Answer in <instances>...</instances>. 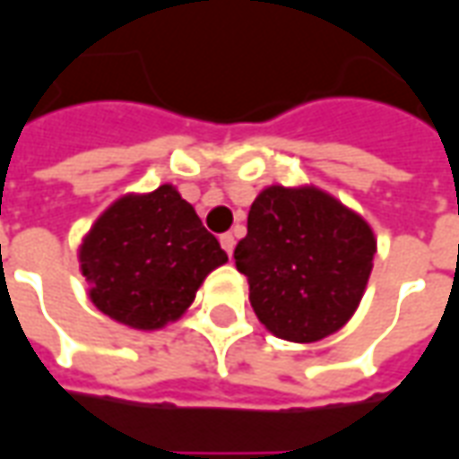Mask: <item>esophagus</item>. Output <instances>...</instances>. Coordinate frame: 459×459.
Returning <instances> with one entry per match:
<instances>
[{
    "label": "esophagus",
    "instance_id": "obj_1",
    "mask_svg": "<svg viewBox=\"0 0 459 459\" xmlns=\"http://www.w3.org/2000/svg\"><path fill=\"white\" fill-rule=\"evenodd\" d=\"M220 245H222V249L227 252V255L232 256V252H235V237L227 232V235L220 237Z\"/></svg>",
    "mask_w": 459,
    "mask_h": 459
}]
</instances>
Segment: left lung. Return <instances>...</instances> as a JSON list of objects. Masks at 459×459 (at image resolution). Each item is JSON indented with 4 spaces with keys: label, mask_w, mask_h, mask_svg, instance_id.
Instances as JSON below:
<instances>
[{
    "label": "left lung",
    "mask_w": 459,
    "mask_h": 459,
    "mask_svg": "<svg viewBox=\"0 0 459 459\" xmlns=\"http://www.w3.org/2000/svg\"><path fill=\"white\" fill-rule=\"evenodd\" d=\"M368 222L318 187L272 185L256 195L235 264L256 318L279 339L314 343L339 331L368 284Z\"/></svg>",
    "instance_id": "1"
}]
</instances>
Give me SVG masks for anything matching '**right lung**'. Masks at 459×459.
Masks as SVG:
<instances>
[{
	"mask_svg": "<svg viewBox=\"0 0 459 459\" xmlns=\"http://www.w3.org/2000/svg\"><path fill=\"white\" fill-rule=\"evenodd\" d=\"M89 297L118 324L155 331L185 314L227 255L172 185L126 195L100 214L79 252Z\"/></svg>",
	"mask_w": 459,
	"mask_h": 459,
	"instance_id": "add662e5",
	"label": "right lung"
}]
</instances>
